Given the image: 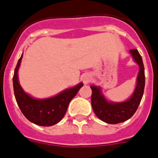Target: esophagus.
Wrapping results in <instances>:
<instances>
[{
  "label": "esophagus",
  "instance_id": "34e87169",
  "mask_svg": "<svg viewBox=\"0 0 158 158\" xmlns=\"http://www.w3.org/2000/svg\"><path fill=\"white\" fill-rule=\"evenodd\" d=\"M91 79H92L91 76H90V75L88 73H86L84 76H82V82H84L85 84H87V83H89V82L91 81Z\"/></svg>",
  "mask_w": 158,
  "mask_h": 158
}]
</instances>
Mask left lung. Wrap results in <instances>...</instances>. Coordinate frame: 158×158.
Instances as JSON below:
<instances>
[{"instance_id": "1", "label": "left lung", "mask_w": 158, "mask_h": 158, "mask_svg": "<svg viewBox=\"0 0 158 158\" xmlns=\"http://www.w3.org/2000/svg\"><path fill=\"white\" fill-rule=\"evenodd\" d=\"M130 53L135 61L139 64L136 86L131 96L122 102H109L102 92L100 86H90L92 89L91 105L96 116L110 124L122 123L130 119L137 110L143 98L145 87V69L143 59L137 49H131Z\"/></svg>"}]
</instances>
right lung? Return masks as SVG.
<instances>
[{
  "label": "right lung",
  "instance_id": "right-lung-1",
  "mask_svg": "<svg viewBox=\"0 0 158 158\" xmlns=\"http://www.w3.org/2000/svg\"><path fill=\"white\" fill-rule=\"evenodd\" d=\"M23 54L18 60L13 76V88L17 104L23 114L29 121L39 126L49 127L56 124L63 119L71 100L83 86L79 82L74 87L69 88L54 97L38 99L31 97L21 87L18 79V71Z\"/></svg>",
  "mask_w": 158,
  "mask_h": 158
}]
</instances>
